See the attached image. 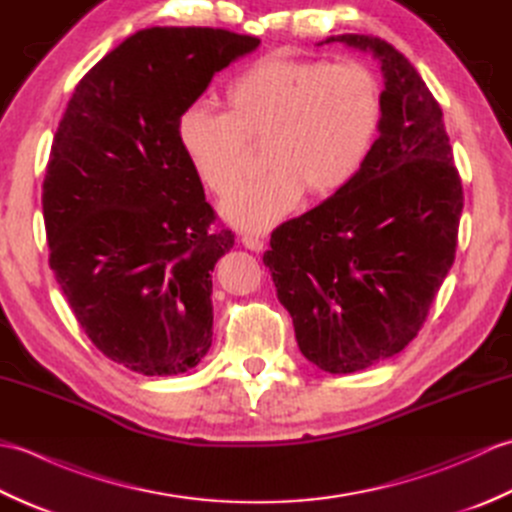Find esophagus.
<instances>
[{"instance_id":"esophagus-1","label":"esophagus","mask_w":512,"mask_h":512,"mask_svg":"<svg viewBox=\"0 0 512 512\" xmlns=\"http://www.w3.org/2000/svg\"><path fill=\"white\" fill-rule=\"evenodd\" d=\"M242 244H244L248 250H255V253H262L264 246H266L264 239L257 237V235H242Z\"/></svg>"}]
</instances>
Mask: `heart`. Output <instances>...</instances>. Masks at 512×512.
Masks as SVG:
<instances>
[{"label":"heart","instance_id":"b5f03b06","mask_svg":"<svg viewBox=\"0 0 512 512\" xmlns=\"http://www.w3.org/2000/svg\"><path fill=\"white\" fill-rule=\"evenodd\" d=\"M228 114L202 101L184 107L176 136L206 187L231 193L264 143V176L222 204L226 220L266 231L310 193L332 198L356 180L383 125V90L358 61L268 57L226 90Z\"/></svg>","mask_w":512,"mask_h":512}]
</instances>
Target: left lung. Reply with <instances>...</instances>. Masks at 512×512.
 <instances>
[{
  "label": "left lung",
  "mask_w": 512,
  "mask_h": 512,
  "mask_svg": "<svg viewBox=\"0 0 512 512\" xmlns=\"http://www.w3.org/2000/svg\"><path fill=\"white\" fill-rule=\"evenodd\" d=\"M332 41L378 59L380 136L350 187L275 228L264 264L301 354L352 374L416 339L453 266L464 195L440 105L405 54L372 35Z\"/></svg>",
  "instance_id": "8db88e82"
}]
</instances>
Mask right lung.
Here are the masks:
<instances>
[{
  "mask_svg": "<svg viewBox=\"0 0 512 512\" xmlns=\"http://www.w3.org/2000/svg\"><path fill=\"white\" fill-rule=\"evenodd\" d=\"M257 46L222 28L138 30L83 76L54 134L50 268L90 341L132 372L184 374L211 347V273L235 235L215 228L176 121Z\"/></svg>",
  "mask_w": 512,
  "mask_h": 512,
  "instance_id": "add662e5",
  "label": "right lung"
}]
</instances>
